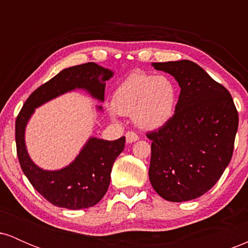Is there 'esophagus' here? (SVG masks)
<instances>
[{
    "label": "esophagus",
    "instance_id": "1",
    "mask_svg": "<svg viewBox=\"0 0 248 248\" xmlns=\"http://www.w3.org/2000/svg\"><path fill=\"white\" fill-rule=\"evenodd\" d=\"M139 140V135L134 132H127L126 133V141L127 143H133V142Z\"/></svg>",
    "mask_w": 248,
    "mask_h": 248
}]
</instances>
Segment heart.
I'll list each match as a JSON object with an SVG mask.
<instances>
[{"label": "heart", "instance_id": "heart-1", "mask_svg": "<svg viewBox=\"0 0 248 248\" xmlns=\"http://www.w3.org/2000/svg\"><path fill=\"white\" fill-rule=\"evenodd\" d=\"M178 87L168 76L132 73L116 87L112 106L121 115H133L142 129L163 126L175 114Z\"/></svg>", "mask_w": 248, "mask_h": 248}]
</instances>
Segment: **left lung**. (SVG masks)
Listing matches in <instances>:
<instances>
[{
	"instance_id": "left-lung-1",
	"label": "left lung",
	"mask_w": 248,
	"mask_h": 248,
	"mask_svg": "<svg viewBox=\"0 0 248 248\" xmlns=\"http://www.w3.org/2000/svg\"><path fill=\"white\" fill-rule=\"evenodd\" d=\"M181 87L175 114L152 140L149 179L169 202H186L209 191L232 158L238 112L229 91L196 62H153Z\"/></svg>"
}]
</instances>
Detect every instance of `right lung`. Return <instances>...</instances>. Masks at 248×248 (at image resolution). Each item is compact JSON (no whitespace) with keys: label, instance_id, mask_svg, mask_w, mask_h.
Here are the masks:
<instances>
[{"label":"right lung","instance_id":"add662e5","mask_svg":"<svg viewBox=\"0 0 248 248\" xmlns=\"http://www.w3.org/2000/svg\"><path fill=\"white\" fill-rule=\"evenodd\" d=\"M114 72L95 62L77 65L58 75L31 93L16 119L17 156L24 175L51 204L70 210L94 206L107 192L113 164L124 148V136L115 141L90 138L79 155L61 170H44L30 158L25 146V127L35 108L57 96L81 88L99 101L105 100L106 80ZM101 110L102 107L98 106Z\"/></svg>","mask_w":248,"mask_h":248}]
</instances>
